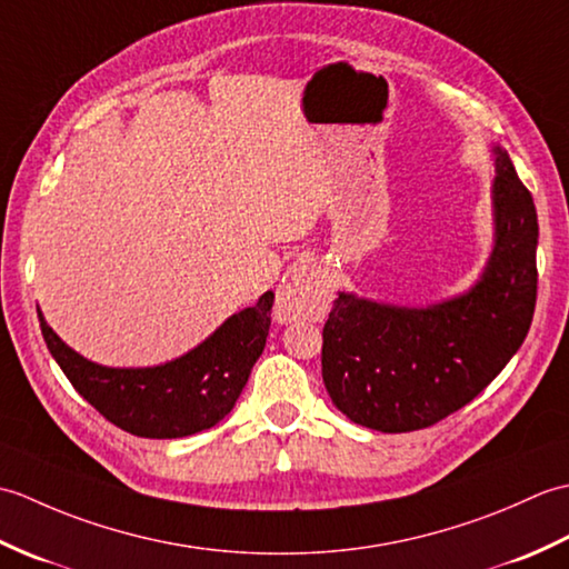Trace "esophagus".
I'll return each instance as SVG.
<instances>
[{
    "mask_svg": "<svg viewBox=\"0 0 569 569\" xmlns=\"http://www.w3.org/2000/svg\"><path fill=\"white\" fill-rule=\"evenodd\" d=\"M322 273L312 259H298L288 269V283L281 293V308L293 318H308L320 306Z\"/></svg>",
    "mask_w": 569,
    "mask_h": 569,
    "instance_id": "34e87169",
    "label": "esophagus"
}]
</instances>
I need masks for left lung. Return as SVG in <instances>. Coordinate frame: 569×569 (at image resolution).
<instances>
[{
  "label": "left lung",
  "mask_w": 569,
  "mask_h": 569,
  "mask_svg": "<svg viewBox=\"0 0 569 569\" xmlns=\"http://www.w3.org/2000/svg\"><path fill=\"white\" fill-rule=\"evenodd\" d=\"M493 247L469 291L426 308L340 293L322 330V381L337 410L371 430L410 432L467 406L523 345L538 293V214L493 147Z\"/></svg>",
  "instance_id": "1"
}]
</instances>
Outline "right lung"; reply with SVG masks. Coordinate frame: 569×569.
Segmentation results:
<instances>
[{
	"label": "right lung",
	"mask_w": 569,
	"mask_h": 569,
	"mask_svg": "<svg viewBox=\"0 0 569 569\" xmlns=\"http://www.w3.org/2000/svg\"><path fill=\"white\" fill-rule=\"evenodd\" d=\"M271 306L273 293L266 291L188 355L139 369L94 365L48 328L41 310L39 322L48 352L84 401L137 438L171 440L217 426L234 408L266 347Z\"/></svg>",
	"instance_id": "add662e5"
}]
</instances>
